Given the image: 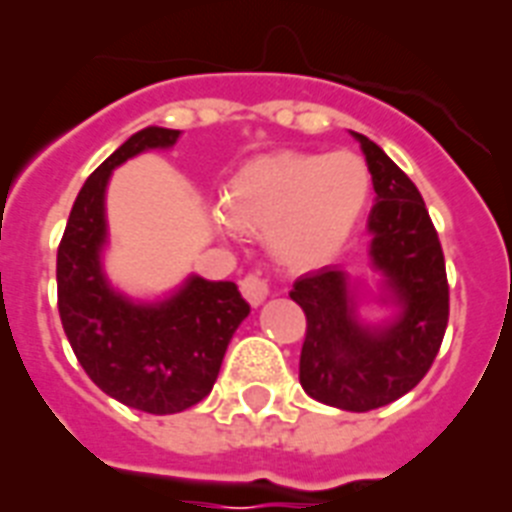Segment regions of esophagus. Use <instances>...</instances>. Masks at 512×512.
I'll list each match as a JSON object with an SVG mask.
<instances>
[{
  "label": "esophagus",
  "instance_id": "1",
  "mask_svg": "<svg viewBox=\"0 0 512 512\" xmlns=\"http://www.w3.org/2000/svg\"><path fill=\"white\" fill-rule=\"evenodd\" d=\"M241 293L252 307H260L268 299V285L257 274H249V277L241 279Z\"/></svg>",
  "mask_w": 512,
  "mask_h": 512
}]
</instances>
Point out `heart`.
Here are the masks:
<instances>
[{
    "label": "heart",
    "mask_w": 512,
    "mask_h": 512,
    "mask_svg": "<svg viewBox=\"0 0 512 512\" xmlns=\"http://www.w3.org/2000/svg\"><path fill=\"white\" fill-rule=\"evenodd\" d=\"M373 191L365 158L337 153H274L246 161L227 180L216 230L266 233L268 252L290 271L332 263L359 227Z\"/></svg>",
    "instance_id": "obj_1"
}]
</instances>
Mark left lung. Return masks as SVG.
<instances>
[{
	"mask_svg": "<svg viewBox=\"0 0 512 512\" xmlns=\"http://www.w3.org/2000/svg\"><path fill=\"white\" fill-rule=\"evenodd\" d=\"M351 136L378 197L367 219V260L378 288L326 266L296 279L290 299L307 315L299 359L304 392L343 411H370L411 392L430 370L447 329L450 288L417 186L376 142ZM370 303L387 310L381 319L366 318Z\"/></svg>",
	"mask_w": 512,
	"mask_h": 512,
	"instance_id": "obj_1",
	"label": "left lung"
}]
</instances>
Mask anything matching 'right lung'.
Masks as SVG:
<instances>
[{"label": "right lung", "mask_w": 512, "mask_h": 512, "mask_svg": "<svg viewBox=\"0 0 512 512\" xmlns=\"http://www.w3.org/2000/svg\"><path fill=\"white\" fill-rule=\"evenodd\" d=\"M175 128L147 126L128 136L87 178L57 252L62 329L84 373L106 395L147 414H178L216 384L224 351L249 315L238 285L189 274L158 299H136L109 279L106 189L120 164L169 150Z\"/></svg>", "instance_id": "right-lung-1"}]
</instances>
